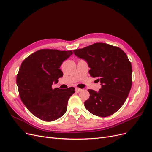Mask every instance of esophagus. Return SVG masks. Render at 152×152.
<instances>
[{"mask_svg": "<svg viewBox=\"0 0 152 152\" xmlns=\"http://www.w3.org/2000/svg\"><path fill=\"white\" fill-rule=\"evenodd\" d=\"M81 90H82L81 89L78 88V87H76V88H75V91L77 92V93H79V92H80Z\"/></svg>", "mask_w": 152, "mask_h": 152, "instance_id": "obj_1", "label": "esophagus"}]
</instances>
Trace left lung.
<instances>
[{
	"mask_svg": "<svg viewBox=\"0 0 152 152\" xmlns=\"http://www.w3.org/2000/svg\"><path fill=\"white\" fill-rule=\"evenodd\" d=\"M73 52L87 62L91 76L98 78L102 85L98 92L88 90L86 108L102 117L115 113L125 103L132 86V66L126 54L118 47L101 42Z\"/></svg>",
	"mask_w": 152,
	"mask_h": 152,
	"instance_id": "8db88e82",
	"label": "left lung"
}]
</instances>
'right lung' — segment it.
I'll return each instance as SVG.
<instances>
[{
  "instance_id": "right-lung-1",
  "label": "right lung",
  "mask_w": 152,
  "mask_h": 152,
  "mask_svg": "<svg viewBox=\"0 0 152 152\" xmlns=\"http://www.w3.org/2000/svg\"><path fill=\"white\" fill-rule=\"evenodd\" d=\"M73 54L72 50L40 49L22 62L16 83L22 102L29 111L41 120L51 122L65 113L68 101L75 88L53 89L63 75L59 69Z\"/></svg>"
}]
</instances>
